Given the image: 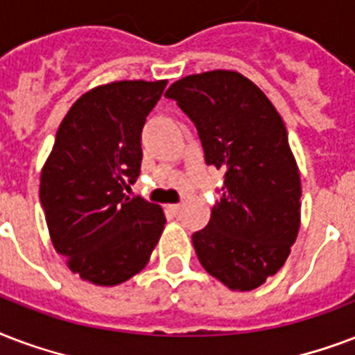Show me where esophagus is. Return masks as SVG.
Returning a JSON list of instances; mask_svg holds the SVG:
<instances>
[{
	"instance_id": "esophagus-1",
	"label": "esophagus",
	"mask_w": 355,
	"mask_h": 355,
	"mask_svg": "<svg viewBox=\"0 0 355 355\" xmlns=\"http://www.w3.org/2000/svg\"><path fill=\"white\" fill-rule=\"evenodd\" d=\"M170 211V213H174V215H178L181 211V203H170L168 207H166Z\"/></svg>"
}]
</instances>
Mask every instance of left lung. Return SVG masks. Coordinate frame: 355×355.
I'll list each match as a JSON object with an SVG mask.
<instances>
[{"instance_id": "1", "label": "left lung", "mask_w": 355, "mask_h": 355, "mask_svg": "<svg viewBox=\"0 0 355 355\" xmlns=\"http://www.w3.org/2000/svg\"><path fill=\"white\" fill-rule=\"evenodd\" d=\"M164 96L194 122L205 163L226 170L211 220L192 235L198 259L227 289H257L285 265L300 230V172L285 123L233 70L192 73Z\"/></svg>"}]
</instances>
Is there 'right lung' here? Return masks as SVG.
Listing matches in <instances>:
<instances>
[{
    "label": "right lung",
    "mask_w": 355,
    "mask_h": 355,
    "mask_svg": "<svg viewBox=\"0 0 355 355\" xmlns=\"http://www.w3.org/2000/svg\"><path fill=\"white\" fill-rule=\"evenodd\" d=\"M164 87V79L100 85L60 122L40 174V203L53 248L85 282H128L163 233L161 205L123 191L140 174V135Z\"/></svg>",
    "instance_id": "obj_1"
}]
</instances>
